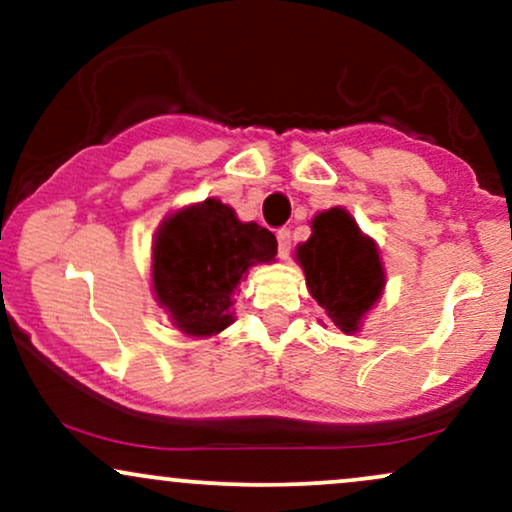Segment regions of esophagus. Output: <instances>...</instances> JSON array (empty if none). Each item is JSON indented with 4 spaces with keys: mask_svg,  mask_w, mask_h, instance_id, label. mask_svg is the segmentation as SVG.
<instances>
[{
    "mask_svg": "<svg viewBox=\"0 0 512 512\" xmlns=\"http://www.w3.org/2000/svg\"><path fill=\"white\" fill-rule=\"evenodd\" d=\"M276 243H279V257L281 260H286L291 252V231L289 228H281V231H276Z\"/></svg>",
    "mask_w": 512,
    "mask_h": 512,
    "instance_id": "esophagus-1",
    "label": "esophagus"
}]
</instances>
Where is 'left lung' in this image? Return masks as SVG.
I'll use <instances>...</instances> for the list:
<instances>
[{
    "instance_id": "1",
    "label": "left lung",
    "mask_w": 512,
    "mask_h": 512,
    "mask_svg": "<svg viewBox=\"0 0 512 512\" xmlns=\"http://www.w3.org/2000/svg\"><path fill=\"white\" fill-rule=\"evenodd\" d=\"M296 260L305 272L310 296L344 334L361 330L363 317L385 289V269L378 248L363 236L342 207L313 219V236L298 245Z\"/></svg>"
}]
</instances>
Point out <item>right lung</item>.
Here are the masks:
<instances>
[{"mask_svg": "<svg viewBox=\"0 0 512 512\" xmlns=\"http://www.w3.org/2000/svg\"><path fill=\"white\" fill-rule=\"evenodd\" d=\"M276 238L257 223L236 219L219 199L175 211L154 243L156 301L190 337H214L233 322V291L255 264L272 262Z\"/></svg>", "mask_w": 512, "mask_h": 512, "instance_id": "1", "label": "right lung"}]
</instances>
